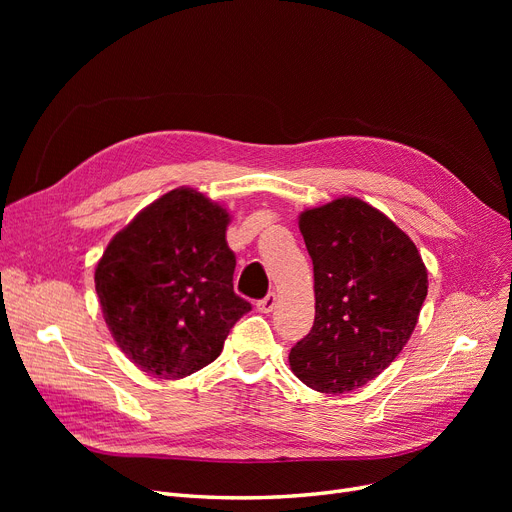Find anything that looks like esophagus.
<instances>
[{"label": "esophagus", "instance_id": "1", "mask_svg": "<svg viewBox=\"0 0 512 512\" xmlns=\"http://www.w3.org/2000/svg\"><path fill=\"white\" fill-rule=\"evenodd\" d=\"M276 301H278L276 292H270V294H267L265 299H261V301L257 303V311H261V313H270V311H274Z\"/></svg>", "mask_w": 512, "mask_h": 512}]
</instances>
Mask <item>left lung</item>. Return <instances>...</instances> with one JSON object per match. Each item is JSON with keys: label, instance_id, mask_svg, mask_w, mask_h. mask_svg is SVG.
Wrapping results in <instances>:
<instances>
[{"label": "left lung", "instance_id": "8db88e82", "mask_svg": "<svg viewBox=\"0 0 512 512\" xmlns=\"http://www.w3.org/2000/svg\"><path fill=\"white\" fill-rule=\"evenodd\" d=\"M299 228L313 261L315 321L288 361L317 392H351L409 342L427 297V270L415 242L357 197L303 211Z\"/></svg>", "mask_w": 512, "mask_h": 512}]
</instances>
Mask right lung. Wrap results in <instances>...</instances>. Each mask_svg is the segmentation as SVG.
<instances>
[{
	"mask_svg": "<svg viewBox=\"0 0 512 512\" xmlns=\"http://www.w3.org/2000/svg\"><path fill=\"white\" fill-rule=\"evenodd\" d=\"M228 211L174 188L120 230L95 267L103 319L122 353L161 380L220 357L251 303L234 292Z\"/></svg>",
	"mask_w": 512,
	"mask_h": 512,
	"instance_id": "add662e5",
	"label": "right lung"
}]
</instances>
